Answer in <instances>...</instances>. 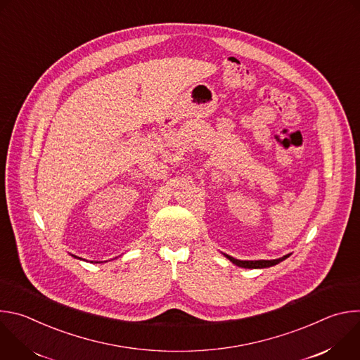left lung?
I'll use <instances>...</instances> for the list:
<instances>
[{
    "instance_id": "1",
    "label": "left lung",
    "mask_w": 360,
    "mask_h": 360,
    "mask_svg": "<svg viewBox=\"0 0 360 360\" xmlns=\"http://www.w3.org/2000/svg\"><path fill=\"white\" fill-rule=\"evenodd\" d=\"M225 256H226V258H228L232 264H235V265L239 266V268L259 269V268H269V266H274V265L282 262L283 259H286L289 255H286V256H283V258H279V259H274V261H238V259L232 258V256H229V255H225Z\"/></svg>"
}]
</instances>
